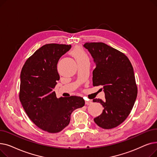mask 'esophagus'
Wrapping results in <instances>:
<instances>
[{"mask_svg": "<svg viewBox=\"0 0 157 157\" xmlns=\"http://www.w3.org/2000/svg\"><path fill=\"white\" fill-rule=\"evenodd\" d=\"M92 104V101L88 100V101H85V104H86V105H90V104Z\"/></svg>", "mask_w": 157, "mask_h": 157, "instance_id": "1", "label": "esophagus"}]
</instances>
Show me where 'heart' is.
I'll use <instances>...</instances> for the list:
<instances>
[{
    "label": "heart",
    "instance_id": "b5f03b06",
    "mask_svg": "<svg viewBox=\"0 0 157 157\" xmlns=\"http://www.w3.org/2000/svg\"><path fill=\"white\" fill-rule=\"evenodd\" d=\"M71 54L76 59L77 62L85 59H88V56L86 52L83 48L79 46L74 48L71 52Z\"/></svg>",
    "mask_w": 157,
    "mask_h": 157
}]
</instances>
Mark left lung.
<instances>
[{
    "mask_svg": "<svg viewBox=\"0 0 157 157\" xmlns=\"http://www.w3.org/2000/svg\"><path fill=\"white\" fill-rule=\"evenodd\" d=\"M84 47L92 56L96 67L93 85L103 86L105 101L94 98L104 107L102 113L94 118L100 127H117L128 117L134 105L137 87L132 65L122 52L103 43H86Z\"/></svg>",
    "mask_w": 157,
    "mask_h": 157,
    "instance_id": "obj_1",
    "label": "left lung"
}]
</instances>
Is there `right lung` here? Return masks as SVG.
<instances>
[{"label": "right lung", "mask_w": 157, "mask_h": 157, "mask_svg": "<svg viewBox=\"0 0 157 157\" xmlns=\"http://www.w3.org/2000/svg\"><path fill=\"white\" fill-rule=\"evenodd\" d=\"M71 45L47 44L26 60L20 74L19 98L31 121L39 128L57 133L67 127L73 111L82 108V97L57 98L53 88L60 79L57 63Z\"/></svg>", "instance_id": "obj_1"}]
</instances>
